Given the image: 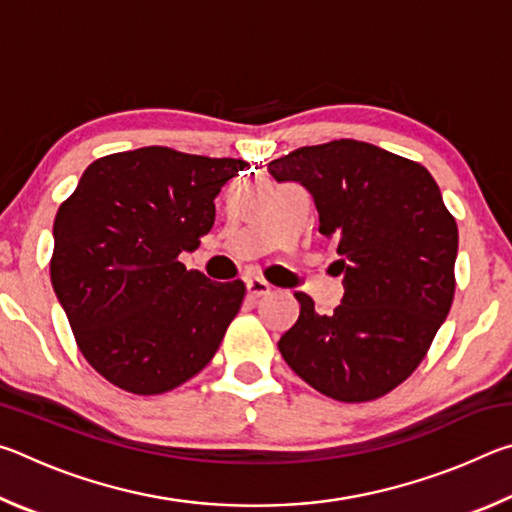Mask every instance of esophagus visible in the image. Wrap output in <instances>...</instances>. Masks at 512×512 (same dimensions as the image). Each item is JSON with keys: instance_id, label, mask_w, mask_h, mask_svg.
<instances>
[{"instance_id": "34e87169", "label": "esophagus", "mask_w": 512, "mask_h": 512, "mask_svg": "<svg viewBox=\"0 0 512 512\" xmlns=\"http://www.w3.org/2000/svg\"><path fill=\"white\" fill-rule=\"evenodd\" d=\"M246 291H248V296L259 298V296H268V293L273 291V287L266 280H262V277H248Z\"/></svg>"}]
</instances>
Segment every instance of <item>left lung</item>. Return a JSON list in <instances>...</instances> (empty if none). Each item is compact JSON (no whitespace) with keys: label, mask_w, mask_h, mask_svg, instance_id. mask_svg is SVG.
<instances>
[{"label":"left lung","mask_w":512,"mask_h":512,"mask_svg":"<svg viewBox=\"0 0 512 512\" xmlns=\"http://www.w3.org/2000/svg\"><path fill=\"white\" fill-rule=\"evenodd\" d=\"M268 173L314 198L345 289L332 316L298 291L300 316L277 348L332 400L386 395L420 366L454 300L458 228L436 180L422 164L357 140L302 146L268 162Z\"/></svg>","instance_id":"obj_1"}]
</instances>
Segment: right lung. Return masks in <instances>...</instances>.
Here are the masks:
<instances>
[{
    "label": "right lung",
    "instance_id": "1",
    "mask_svg": "<svg viewBox=\"0 0 512 512\" xmlns=\"http://www.w3.org/2000/svg\"><path fill=\"white\" fill-rule=\"evenodd\" d=\"M244 167L144 146L92 162L58 207L51 284L83 357L110 384L171 391L219 350L244 282H212L178 257L212 230L216 194Z\"/></svg>",
    "mask_w": 512,
    "mask_h": 512
}]
</instances>
